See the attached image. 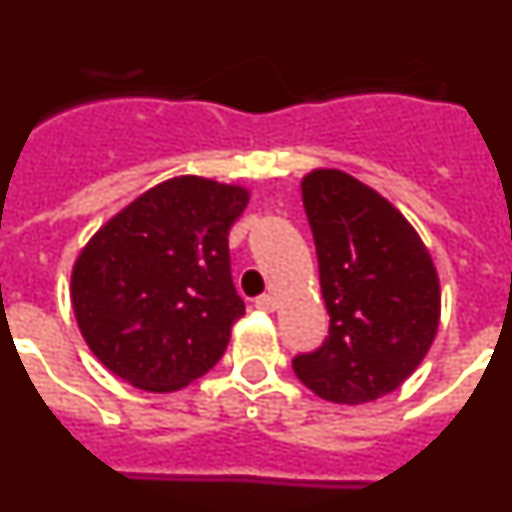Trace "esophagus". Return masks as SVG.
Wrapping results in <instances>:
<instances>
[{"instance_id":"1","label":"esophagus","mask_w":512,"mask_h":512,"mask_svg":"<svg viewBox=\"0 0 512 512\" xmlns=\"http://www.w3.org/2000/svg\"><path fill=\"white\" fill-rule=\"evenodd\" d=\"M256 307H259L261 312H274L277 310V297H271V295L256 297Z\"/></svg>"}]
</instances>
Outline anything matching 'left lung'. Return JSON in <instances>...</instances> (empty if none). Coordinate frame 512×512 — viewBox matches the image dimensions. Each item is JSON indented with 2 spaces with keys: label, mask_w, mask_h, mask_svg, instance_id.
Instances as JSON below:
<instances>
[{
  "label": "left lung",
  "mask_w": 512,
  "mask_h": 512,
  "mask_svg": "<svg viewBox=\"0 0 512 512\" xmlns=\"http://www.w3.org/2000/svg\"><path fill=\"white\" fill-rule=\"evenodd\" d=\"M300 187L330 328L292 369L336 405L379 400L418 369L436 338V264L408 217L356 176L312 169Z\"/></svg>",
  "instance_id": "1"
}]
</instances>
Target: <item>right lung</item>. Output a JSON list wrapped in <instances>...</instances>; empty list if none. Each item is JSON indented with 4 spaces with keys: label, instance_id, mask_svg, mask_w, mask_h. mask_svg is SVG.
Returning a JSON list of instances; mask_svg holds the SVG:
<instances>
[{
    "label": "right lung",
    "instance_id": "obj_1",
    "mask_svg": "<svg viewBox=\"0 0 512 512\" xmlns=\"http://www.w3.org/2000/svg\"><path fill=\"white\" fill-rule=\"evenodd\" d=\"M251 192L182 174L138 194L81 248L71 307L89 351L143 392H176L220 361L246 305L228 230Z\"/></svg>",
    "mask_w": 512,
    "mask_h": 512
}]
</instances>
